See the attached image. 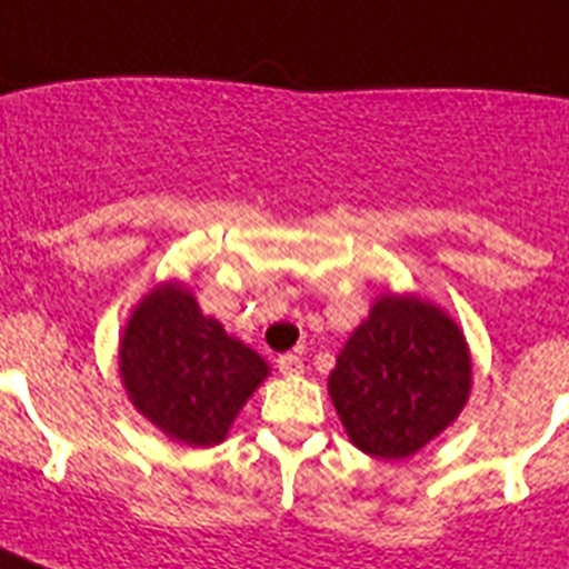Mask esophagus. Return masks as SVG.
<instances>
[{"mask_svg": "<svg viewBox=\"0 0 569 569\" xmlns=\"http://www.w3.org/2000/svg\"><path fill=\"white\" fill-rule=\"evenodd\" d=\"M277 370L283 376H300L303 373V358L295 356V352H286V356L277 358Z\"/></svg>", "mask_w": 569, "mask_h": 569, "instance_id": "1", "label": "esophagus"}]
</instances>
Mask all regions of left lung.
Instances as JSON below:
<instances>
[{"mask_svg":"<svg viewBox=\"0 0 569 569\" xmlns=\"http://www.w3.org/2000/svg\"><path fill=\"white\" fill-rule=\"evenodd\" d=\"M469 393L462 329L417 295H381L329 373L343 431L379 460L417 455L460 417Z\"/></svg>","mask_w":569,"mask_h":569,"instance_id":"obj_1","label":"left lung"}]
</instances>
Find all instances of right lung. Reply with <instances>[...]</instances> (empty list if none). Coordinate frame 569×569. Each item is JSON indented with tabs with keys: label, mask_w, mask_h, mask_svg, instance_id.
<instances>
[{
	"label": "right lung",
	"mask_w": 569,
	"mask_h": 569,
	"mask_svg": "<svg viewBox=\"0 0 569 569\" xmlns=\"http://www.w3.org/2000/svg\"><path fill=\"white\" fill-rule=\"evenodd\" d=\"M118 370L138 413L190 448L219 446L269 376V365L202 315L181 283L156 286L132 309Z\"/></svg>",
	"instance_id": "right-lung-1"
}]
</instances>
